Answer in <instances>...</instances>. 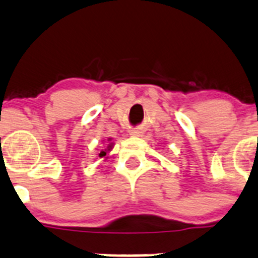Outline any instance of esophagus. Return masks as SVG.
<instances>
[{
  "label": "esophagus",
  "instance_id": "1",
  "mask_svg": "<svg viewBox=\"0 0 258 258\" xmlns=\"http://www.w3.org/2000/svg\"><path fill=\"white\" fill-rule=\"evenodd\" d=\"M141 130H139V128H135V130H132L131 131V135L132 136H141Z\"/></svg>",
  "mask_w": 258,
  "mask_h": 258
}]
</instances>
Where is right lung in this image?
<instances>
[{
    "label": "right lung",
    "mask_w": 258,
    "mask_h": 258,
    "mask_svg": "<svg viewBox=\"0 0 258 258\" xmlns=\"http://www.w3.org/2000/svg\"><path fill=\"white\" fill-rule=\"evenodd\" d=\"M106 142H107V146L104 147V150H102L101 154H99V157H104V159H107V157H108V152L113 149V145H114L113 142H112L111 137H109Z\"/></svg>",
    "instance_id": "right-lung-1"
}]
</instances>
